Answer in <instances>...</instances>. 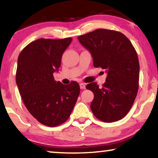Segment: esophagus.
I'll list each match as a JSON object with an SVG mask.
<instances>
[{"mask_svg": "<svg viewBox=\"0 0 158 158\" xmlns=\"http://www.w3.org/2000/svg\"><path fill=\"white\" fill-rule=\"evenodd\" d=\"M80 88H81V89H85V84L83 83H80Z\"/></svg>", "mask_w": 158, "mask_h": 158, "instance_id": "obj_1", "label": "esophagus"}]
</instances>
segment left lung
Returning a JSON list of instances; mask_svg holds the SVG:
<instances>
[{
	"mask_svg": "<svg viewBox=\"0 0 158 158\" xmlns=\"http://www.w3.org/2000/svg\"><path fill=\"white\" fill-rule=\"evenodd\" d=\"M77 39L91 54L95 68L107 72L102 88L96 83L86 85L94 94L93 114L104 122L122 119L132 106L139 88V64L135 47L124 34L114 30L98 29Z\"/></svg>",
	"mask_w": 158,
	"mask_h": 158,
	"instance_id": "obj_1",
	"label": "left lung"
}]
</instances>
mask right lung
<instances>
[{"label":"right lung","mask_w":158,"mask_h":158,"mask_svg":"<svg viewBox=\"0 0 158 158\" xmlns=\"http://www.w3.org/2000/svg\"><path fill=\"white\" fill-rule=\"evenodd\" d=\"M72 40L70 37L39 39L19 55L16 81L19 93L29 113L45 126L53 127L65 122L81 91L77 82L63 85L53 76Z\"/></svg>","instance_id":"obj_1"}]
</instances>
